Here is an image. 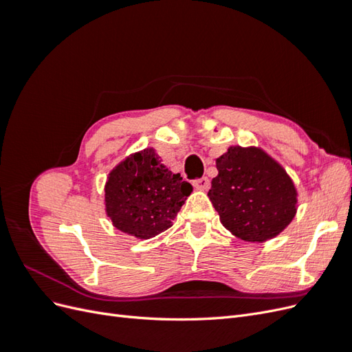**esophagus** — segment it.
Wrapping results in <instances>:
<instances>
[{
  "mask_svg": "<svg viewBox=\"0 0 352 352\" xmlns=\"http://www.w3.org/2000/svg\"><path fill=\"white\" fill-rule=\"evenodd\" d=\"M192 185L197 188V189H201L204 190L210 186V180L207 177H198V179H194L192 180Z\"/></svg>",
  "mask_w": 352,
  "mask_h": 352,
  "instance_id": "obj_1",
  "label": "esophagus"
}]
</instances>
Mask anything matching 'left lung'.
Here are the masks:
<instances>
[{"instance_id": "8db88e82", "label": "left lung", "mask_w": 352, "mask_h": 352, "mask_svg": "<svg viewBox=\"0 0 352 352\" xmlns=\"http://www.w3.org/2000/svg\"><path fill=\"white\" fill-rule=\"evenodd\" d=\"M216 166L208 197L223 226L243 241L263 242L289 225L296 190L273 158L258 148L230 146Z\"/></svg>"}]
</instances>
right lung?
I'll list each match as a JSON object with an SVG mask.
<instances>
[{
    "label": "right lung",
    "mask_w": 352,
    "mask_h": 352,
    "mask_svg": "<svg viewBox=\"0 0 352 352\" xmlns=\"http://www.w3.org/2000/svg\"><path fill=\"white\" fill-rule=\"evenodd\" d=\"M192 186L166 168L153 150L131 155L110 173L105 207L113 225L141 239L172 226Z\"/></svg>",
    "instance_id": "1"
}]
</instances>
